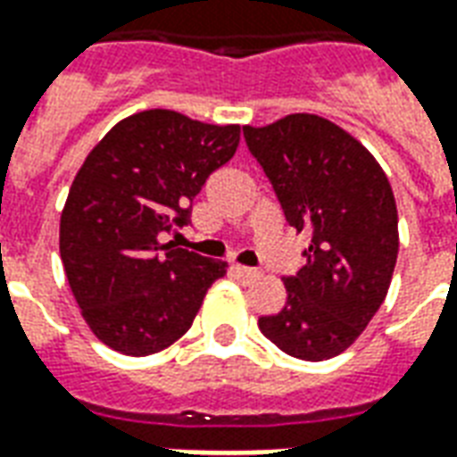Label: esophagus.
<instances>
[{"instance_id":"1","label":"esophagus","mask_w":457,"mask_h":457,"mask_svg":"<svg viewBox=\"0 0 457 457\" xmlns=\"http://www.w3.org/2000/svg\"><path fill=\"white\" fill-rule=\"evenodd\" d=\"M232 274L242 281H249V278H257L259 271L257 269H249V267H242V264H232Z\"/></svg>"}]
</instances>
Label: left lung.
I'll use <instances>...</instances> for the list:
<instances>
[{"label": "left lung", "instance_id": "8db88e82", "mask_svg": "<svg viewBox=\"0 0 457 457\" xmlns=\"http://www.w3.org/2000/svg\"><path fill=\"white\" fill-rule=\"evenodd\" d=\"M287 222L308 229L306 267L284 278L287 303L259 330L291 357L320 362L362 336L392 284L399 218L386 173L360 141L318 114L245 127Z\"/></svg>", "mask_w": 457, "mask_h": 457}]
</instances>
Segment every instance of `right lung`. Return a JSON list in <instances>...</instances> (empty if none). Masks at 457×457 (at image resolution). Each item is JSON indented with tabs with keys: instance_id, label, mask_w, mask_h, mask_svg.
I'll return each instance as SVG.
<instances>
[{
	"instance_id": "obj_1",
	"label": "right lung",
	"mask_w": 457,
	"mask_h": 457,
	"mask_svg": "<svg viewBox=\"0 0 457 457\" xmlns=\"http://www.w3.org/2000/svg\"><path fill=\"white\" fill-rule=\"evenodd\" d=\"M239 144V124L146 110L114 124L78 170L61 259L85 323L107 347L144 357L188 333L228 264L161 245L190 222L193 198Z\"/></svg>"
}]
</instances>
